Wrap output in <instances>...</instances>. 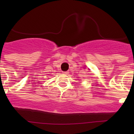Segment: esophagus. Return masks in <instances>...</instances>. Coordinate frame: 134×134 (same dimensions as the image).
Returning <instances> with one entry per match:
<instances>
[{
    "label": "esophagus",
    "instance_id": "esophagus-1",
    "mask_svg": "<svg viewBox=\"0 0 134 134\" xmlns=\"http://www.w3.org/2000/svg\"><path fill=\"white\" fill-rule=\"evenodd\" d=\"M64 74H69V72H68V71L64 72Z\"/></svg>",
    "mask_w": 134,
    "mask_h": 134
}]
</instances>
